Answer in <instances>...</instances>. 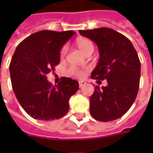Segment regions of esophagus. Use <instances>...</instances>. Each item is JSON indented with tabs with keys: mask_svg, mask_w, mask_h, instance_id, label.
I'll use <instances>...</instances> for the list:
<instances>
[{
	"mask_svg": "<svg viewBox=\"0 0 153 153\" xmlns=\"http://www.w3.org/2000/svg\"><path fill=\"white\" fill-rule=\"evenodd\" d=\"M86 82L84 81H80L79 82V87L80 88H82V87H83V86L85 85Z\"/></svg>",
	"mask_w": 153,
	"mask_h": 153,
	"instance_id": "34e87169",
	"label": "esophagus"
}]
</instances>
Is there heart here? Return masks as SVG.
Returning a JSON list of instances; mask_svg holds the SVG:
<instances>
[{"label": "heart", "instance_id": "1", "mask_svg": "<svg viewBox=\"0 0 153 153\" xmlns=\"http://www.w3.org/2000/svg\"><path fill=\"white\" fill-rule=\"evenodd\" d=\"M77 46L80 49L82 50V52H83L84 53H86L89 50H94V45H93V42L91 41L88 40V39H79L77 41ZM67 52V47L65 46L62 48L61 51H60V55L64 56L65 55ZM69 72L71 74V75H74V76H82L84 75V72L82 71H80L78 69H76V67H71L69 69Z\"/></svg>", "mask_w": 153, "mask_h": 153}]
</instances>
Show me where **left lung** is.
I'll use <instances>...</instances> for the list:
<instances>
[{
    "label": "left lung",
    "instance_id": "8db88e82",
    "mask_svg": "<svg viewBox=\"0 0 153 153\" xmlns=\"http://www.w3.org/2000/svg\"><path fill=\"white\" fill-rule=\"evenodd\" d=\"M98 46L100 59L92 71L93 79L106 80L95 86L90 97V114L98 121L109 122L123 117L137 96L140 62L137 52L125 36L111 28L79 30Z\"/></svg>",
    "mask_w": 153,
    "mask_h": 153
}]
</instances>
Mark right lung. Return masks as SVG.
Instances as JSON below:
<instances>
[{
	"instance_id": "1",
	"label": "right lung",
	"mask_w": 153,
	"mask_h": 153,
	"mask_svg": "<svg viewBox=\"0 0 153 153\" xmlns=\"http://www.w3.org/2000/svg\"><path fill=\"white\" fill-rule=\"evenodd\" d=\"M72 30H41L17 47L9 71L13 89L20 105L35 119L51 121L69 111V100L79 88L78 82L62 77L58 85L48 81L47 74L60 61L62 47L73 36Z\"/></svg>"
}]
</instances>
